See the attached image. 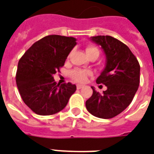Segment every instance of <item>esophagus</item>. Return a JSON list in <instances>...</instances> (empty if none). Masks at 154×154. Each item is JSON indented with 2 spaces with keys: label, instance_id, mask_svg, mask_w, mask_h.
Returning a JSON list of instances; mask_svg holds the SVG:
<instances>
[{
  "label": "esophagus",
  "instance_id": "esophagus-1",
  "mask_svg": "<svg viewBox=\"0 0 154 154\" xmlns=\"http://www.w3.org/2000/svg\"><path fill=\"white\" fill-rule=\"evenodd\" d=\"M83 87H84L83 85H77V89H78V90H80V89L83 88Z\"/></svg>",
  "mask_w": 154,
  "mask_h": 154
}]
</instances>
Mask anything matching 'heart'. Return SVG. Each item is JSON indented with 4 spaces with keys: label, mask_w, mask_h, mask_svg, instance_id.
Here are the masks:
<instances>
[{
    "label": "heart",
    "mask_w": 154,
    "mask_h": 154,
    "mask_svg": "<svg viewBox=\"0 0 154 154\" xmlns=\"http://www.w3.org/2000/svg\"><path fill=\"white\" fill-rule=\"evenodd\" d=\"M86 55L90 54V53H97L99 54V51L97 47H94V46H88L86 47ZM91 74L90 71H87V70H81V69H74L70 72V76L72 77V79L74 80L76 82H79V83H84L85 81L87 80V77L88 75Z\"/></svg>",
    "instance_id": "heart-1"
}]
</instances>
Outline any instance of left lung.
Returning <instances> with one entry per match:
<instances>
[{
  "label": "left lung",
  "instance_id": "1",
  "mask_svg": "<svg viewBox=\"0 0 154 154\" xmlns=\"http://www.w3.org/2000/svg\"><path fill=\"white\" fill-rule=\"evenodd\" d=\"M92 43L101 46L105 55V67L96 80L107 90L102 94L92 88L86 102V109L94 116L112 118L132 102L140 84V64L127 45L110 36L91 37Z\"/></svg>",
  "mask_w": 154,
  "mask_h": 154
}]
</instances>
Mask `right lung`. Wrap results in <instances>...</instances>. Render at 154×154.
I'll return each instance as SVG.
<instances>
[{"label":"right lung","instance_id":"obj_1","mask_svg":"<svg viewBox=\"0 0 154 154\" xmlns=\"http://www.w3.org/2000/svg\"><path fill=\"white\" fill-rule=\"evenodd\" d=\"M76 45L72 37L50 35L34 43L20 58L16 84L24 103L36 114L61 111L76 91L75 85L56 84L53 77Z\"/></svg>","mask_w":154,"mask_h":154}]
</instances>
